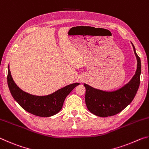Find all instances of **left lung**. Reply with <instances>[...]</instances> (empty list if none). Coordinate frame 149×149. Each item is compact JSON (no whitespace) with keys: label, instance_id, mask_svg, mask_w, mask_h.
Listing matches in <instances>:
<instances>
[{"label":"left lung","instance_id":"obj_1","mask_svg":"<svg viewBox=\"0 0 149 149\" xmlns=\"http://www.w3.org/2000/svg\"><path fill=\"white\" fill-rule=\"evenodd\" d=\"M132 44L137 58V68L135 75L127 84L112 92L103 91L84 84L86 89L85 103L87 109L92 114L100 117L112 116L122 112L134 99L140 85L141 64L134 45L132 42Z\"/></svg>","mask_w":149,"mask_h":149}]
</instances>
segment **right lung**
Masks as SVG:
<instances>
[{"label": "right lung", "mask_w": 149, "mask_h": 149, "mask_svg": "<svg viewBox=\"0 0 149 149\" xmlns=\"http://www.w3.org/2000/svg\"><path fill=\"white\" fill-rule=\"evenodd\" d=\"M7 82L14 100L30 114L40 117H50L61 110L64 100L70 92L79 85L78 83L67 85L47 96H35L20 89L12 79L8 65Z\"/></svg>", "instance_id": "1"}]
</instances>
